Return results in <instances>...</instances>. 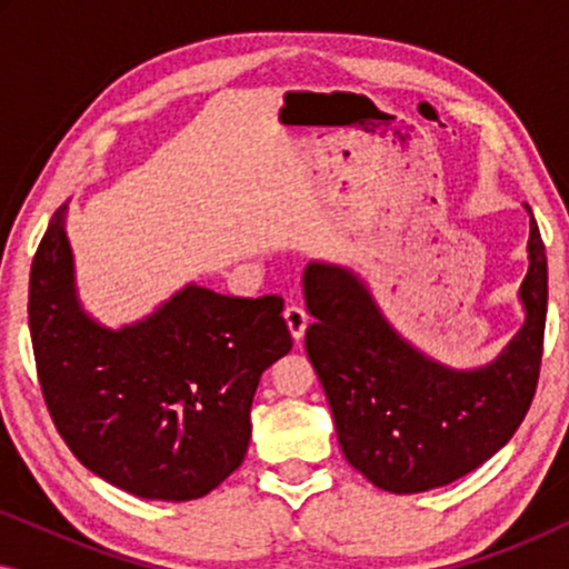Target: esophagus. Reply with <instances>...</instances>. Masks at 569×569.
<instances>
[{
	"label": "esophagus",
	"mask_w": 569,
	"mask_h": 569,
	"mask_svg": "<svg viewBox=\"0 0 569 569\" xmlns=\"http://www.w3.org/2000/svg\"><path fill=\"white\" fill-rule=\"evenodd\" d=\"M284 321H287V329H290V333H292V339L295 341H302V337H306V329H308V323H310V318H308V313L306 310H302L300 306H287L284 308Z\"/></svg>",
	"instance_id": "34e87169"
}]
</instances>
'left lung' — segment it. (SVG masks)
<instances>
[{"label":"left lung","mask_w":569,"mask_h":569,"mask_svg":"<svg viewBox=\"0 0 569 569\" xmlns=\"http://www.w3.org/2000/svg\"><path fill=\"white\" fill-rule=\"evenodd\" d=\"M526 323L495 362L450 370L407 345L360 277L331 263L302 274L306 349L329 399L341 453L393 495L450 485L479 469L523 422L539 383L547 326V253L531 207Z\"/></svg>","instance_id":"left-lung-1"}]
</instances>
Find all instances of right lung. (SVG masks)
Segmentation results:
<instances>
[{
    "label": "right lung",
    "mask_w": 569,
    "mask_h": 569,
    "mask_svg": "<svg viewBox=\"0 0 569 569\" xmlns=\"http://www.w3.org/2000/svg\"><path fill=\"white\" fill-rule=\"evenodd\" d=\"M64 209L30 267L38 383L84 469L144 500H197L243 463L261 372L292 349L279 295L230 298L189 284L119 331L74 292Z\"/></svg>",
    "instance_id": "add662e5"
}]
</instances>
